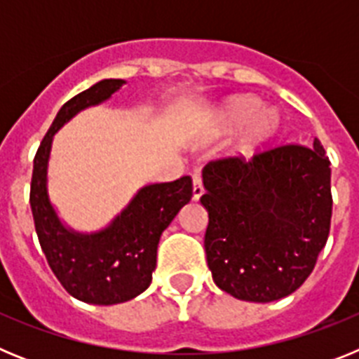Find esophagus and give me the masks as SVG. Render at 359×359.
Returning a JSON list of instances; mask_svg holds the SVG:
<instances>
[{
	"instance_id": "esophagus-1",
	"label": "esophagus",
	"mask_w": 359,
	"mask_h": 359,
	"mask_svg": "<svg viewBox=\"0 0 359 359\" xmlns=\"http://www.w3.org/2000/svg\"><path fill=\"white\" fill-rule=\"evenodd\" d=\"M192 183H194V187H192V196H194V199H199L203 196V192H205V189H203L201 174L196 172L194 176H192Z\"/></svg>"
}]
</instances>
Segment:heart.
<instances>
[{"mask_svg": "<svg viewBox=\"0 0 359 359\" xmlns=\"http://www.w3.org/2000/svg\"><path fill=\"white\" fill-rule=\"evenodd\" d=\"M261 100H257L253 97L231 98L226 106L221 107L215 113L214 131L231 133L236 131V129L243 128L244 123H248L253 118L248 131H246L244 142H246L248 147L264 144V142H268L275 135L280 122H278V115L275 111H262L259 114L258 111L261 110ZM257 112L259 114V116L256 115Z\"/></svg>", "mask_w": 359, "mask_h": 359, "instance_id": "heart-1", "label": "heart"}]
</instances>
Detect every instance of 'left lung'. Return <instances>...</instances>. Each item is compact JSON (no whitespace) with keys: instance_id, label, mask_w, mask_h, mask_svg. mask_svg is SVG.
<instances>
[{"instance_id":"1","label":"left lung","mask_w":359,"mask_h":359,"mask_svg":"<svg viewBox=\"0 0 359 359\" xmlns=\"http://www.w3.org/2000/svg\"><path fill=\"white\" fill-rule=\"evenodd\" d=\"M329 165L320 140L207 163L205 252L217 287L239 300L271 302L302 286L331 230Z\"/></svg>"}]
</instances>
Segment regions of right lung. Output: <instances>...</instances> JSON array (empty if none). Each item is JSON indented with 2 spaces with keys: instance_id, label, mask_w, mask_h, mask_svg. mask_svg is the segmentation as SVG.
I'll return each mask as SVG.
<instances>
[{
  "instance_id": "obj_1",
  "label": "right lung",
  "mask_w": 359,
  "mask_h": 359,
  "mask_svg": "<svg viewBox=\"0 0 359 359\" xmlns=\"http://www.w3.org/2000/svg\"><path fill=\"white\" fill-rule=\"evenodd\" d=\"M122 84L120 79H106L69 98L37 149L30 183L37 239L53 275L72 297L97 306L126 302L147 290L161 231L192 198V177L182 176L176 182L144 187L115 223L93 236L73 233L59 223L46 194L53 135L77 111L102 102Z\"/></svg>"
}]
</instances>
